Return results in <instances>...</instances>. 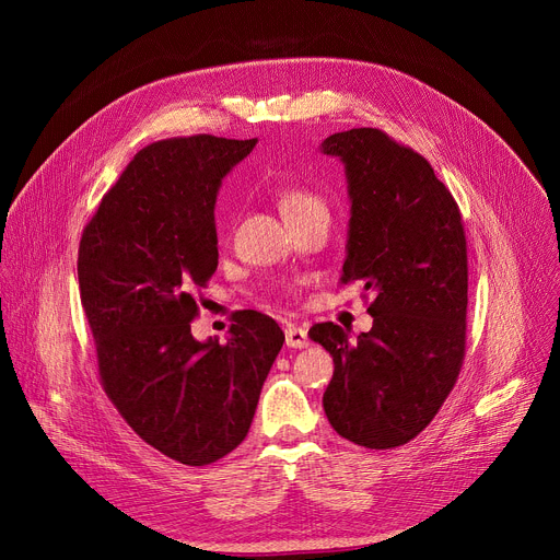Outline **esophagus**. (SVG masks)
I'll return each mask as SVG.
<instances>
[{
	"label": "esophagus",
	"instance_id": "obj_1",
	"mask_svg": "<svg viewBox=\"0 0 560 560\" xmlns=\"http://www.w3.org/2000/svg\"><path fill=\"white\" fill-rule=\"evenodd\" d=\"M308 334H306V329H302V327H298V325H288L285 327V345L288 347H292V349H304V347H308Z\"/></svg>",
	"mask_w": 560,
	"mask_h": 560
}]
</instances>
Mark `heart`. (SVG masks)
<instances>
[{
	"mask_svg": "<svg viewBox=\"0 0 560 560\" xmlns=\"http://www.w3.org/2000/svg\"><path fill=\"white\" fill-rule=\"evenodd\" d=\"M272 197L279 206L283 220L304 215V213L315 211V209H325V201H322L308 188H302L298 184H277L272 188Z\"/></svg>",
	"mask_w": 560,
	"mask_h": 560,
	"instance_id": "1",
	"label": "heart"
}]
</instances>
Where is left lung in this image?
Returning a JSON list of instances; mask_svg holds the SVG:
<instances>
[{
	"mask_svg": "<svg viewBox=\"0 0 560 560\" xmlns=\"http://www.w3.org/2000/svg\"><path fill=\"white\" fill-rule=\"evenodd\" d=\"M347 176L342 283L361 281L374 325L354 340L334 322L308 336L334 357L322 397L331 427L354 445L390 450L438 413L465 354L467 249L460 211L427 159L378 129L319 144Z\"/></svg>",
	"mask_w": 560,
	"mask_h": 560,
	"instance_id": "left-lung-1",
	"label": "left lung"
}]
</instances>
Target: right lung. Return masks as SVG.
Masks as SVG:
<instances>
[{"instance_id":"1","label":"right lung","mask_w":560,"mask_h":560,"mask_svg":"<svg viewBox=\"0 0 560 560\" xmlns=\"http://www.w3.org/2000/svg\"><path fill=\"white\" fill-rule=\"evenodd\" d=\"M256 142L190 136L144 147L81 235L79 290L102 386L147 445L184 465L243 443L285 340L258 311L235 315L226 342L190 334L192 292L218 270V190Z\"/></svg>"}]
</instances>
